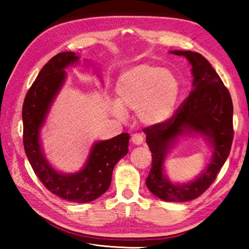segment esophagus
<instances>
[{
  "label": "esophagus",
  "mask_w": 249,
  "mask_h": 249,
  "mask_svg": "<svg viewBox=\"0 0 249 249\" xmlns=\"http://www.w3.org/2000/svg\"><path fill=\"white\" fill-rule=\"evenodd\" d=\"M130 140H132V142H133V144H135V145H142V142H144L145 136H144V134L136 133V134L133 135Z\"/></svg>",
  "instance_id": "esophagus-1"
}]
</instances>
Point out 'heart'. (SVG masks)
<instances>
[{
  "label": "heart",
  "mask_w": 249,
  "mask_h": 249,
  "mask_svg": "<svg viewBox=\"0 0 249 249\" xmlns=\"http://www.w3.org/2000/svg\"><path fill=\"white\" fill-rule=\"evenodd\" d=\"M117 103L112 111L125 119V111H137L147 125L166 122L175 111L180 83L171 70L154 64H141L124 71L115 84Z\"/></svg>",
  "instance_id": "obj_1"
}]
</instances>
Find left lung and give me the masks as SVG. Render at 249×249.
Wrapping results in <instances>:
<instances>
[{"label":"left lung","instance_id":"1","mask_svg":"<svg viewBox=\"0 0 249 249\" xmlns=\"http://www.w3.org/2000/svg\"><path fill=\"white\" fill-rule=\"evenodd\" d=\"M170 53L185 57L191 64L192 91L171 119L144 128L146 142L153 156L146 185L153 195L163 201L185 202L196 199L208 190L229 157L234 136L233 102L220 75L201 53L181 50ZM192 132L210 141L213 157L196 180L175 185L163 174V161L178 137Z\"/></svg>","mask_w":249,"mask_h":249}]
</instances>
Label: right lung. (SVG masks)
<instances>
[{"label":"right lung","mask_w":249,"mask_h":249,"mask_svg":"<svg viewBox=\"0 0 249 249\" xmlns=\"http://www.w3.org/2000/svg\"><path fill=\"white\" fill-rule=\"evenodd\" d=\"M78 60L79 56L72 52L60 53L40 70L24 100L23 142L34 172L50 192L67 201L87 203L107 192L114 166L128 151L129 135L122 133L94 142L83 169L75 174H61L50 166L41 150L39 130L65 82V69Z\"/></svg>","instance_id":"right-lung-1"}]
</instances>
